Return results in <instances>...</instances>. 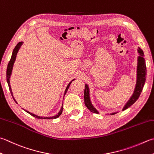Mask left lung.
Wrapping results in <instances>:
<instances>
[{
    "instance_id": "8db88e82",
    "label": "left lung",
    "mask_w": 154,
    "mask_h": 154,
    "mask_svg": "<svg viewBox=\"0 0 154 154\" xmlns=\"http://www.w3.org/2000/svg\"><path fill=\"white\" fill-rule=\"evenodd\" d=\"M137 52L139 53V56L137 58V74H136V83L134 90L133 94L131 95L130 98L127 101L123 107L122 110L124 111L125 109H128L131 105H133L135 101L137 100L139 98L140 95L141 93V91L143 88L144 84L146 82V61L144 59V54L143 50L141 48L138 47ZM84 100H85V104L86 107L91 111L93 113H99V111L97 109L93 106V105L91 103V98H90V90L88 84H85V91H84ZM119 111H115V112L107 113V115H114Z\"/></svg>"
}]
</instances>
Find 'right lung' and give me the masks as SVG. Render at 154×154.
I'll return each mask as SVG.
<instances>
[{"mask_svg": "<svg viewBox=\"0 0 154 154\" xmlns=\"http://www.w3.org/2000/svg\"><path fill=\"white\" fill-rule=\"evenodd\" d=\"M23 42H22V41H21V42H19V43H18V44L16 45V47H14V50H13V53H12V56H11V60H10V61H9L8 64V66H7V83H8V85L9 89H10V91H11V95H12V96H13V99H14V101L15 102H16L17 103H18L17 102L16 99H14V96H13V91H12V89H11V83H10V79H11V74H12V71H13V68L14 63L15 60H16V57H17V53H18V51H19V50L20 49V47H21V45H23ZM74 80H75V79L72 80V81H71V82L68 84L67 86V87H66L65 91V93H64V96L65 95L66 93H67V90H68V89H69V86H70L71 82H72V81H74ZM63 98H64V97H63ZM63 105H62L61 109H60V111H59V113H57V115L54 116H52V117H43V116H38L35 115V114H34V113H31V112H29V111H26V110H25V109H23L25 110V111H26V112H27L28 113H29L30 115H31L32 116L36 117V118H38V119H56V118H57V117H59L60 116H61V113H62V112H63Z\"/></svg>", "mask_w": 154, "mask_h": 154, "instance_id": "1", "label": "right lung"}]
</instances>
